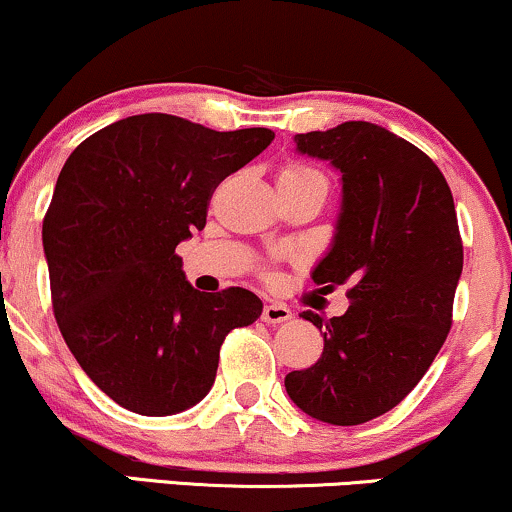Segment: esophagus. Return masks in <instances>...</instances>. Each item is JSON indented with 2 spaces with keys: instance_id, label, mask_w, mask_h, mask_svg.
<instances>
[{
  "instance_id": "esophagus-1",
  "label": "esophagus",
  "mask_w": 512,
  "mask_h": 512,
  "mask_svg": "<svg viewBox=\"0 0 512 512\" xmlns=\"http://www.w3.org/2000/svg\"><path fill=\"white\" fill-rule=\"evenodd\" d=\"M291 317H293V312L288 310L286 305H279V303L264 305V310H262V319L267 324H283V322H288Z\"/></svg>"
}]
</instances>
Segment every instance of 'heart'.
<instances>
[{"mask_svg":"<svg viewBox=\"0 0 512 512\" xmlns=\"http://www.w3.org/2000/svg\"><path fill=\"white\" fill-rule=\"evenodd\" d=\"M279 183H288V186H303V183H322V186H326L324 176L319 174L317 169H312V166H305V164H298V162H288L286 166H283L281 174H279Z\"/></svg>","mask_w":512,"mask_h":512,"instance_id":"heart-1","label":"heart"}]
</instances>
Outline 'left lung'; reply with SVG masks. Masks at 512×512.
Segmentation results:
<instances>
[{
	"mask_svg": "<svg viewBox=\"0 0 512 512\" xmlns=\"http://www.w3.org/2000/svg\"><path fill=\"white\" fill-rule=\"evenodd\" d=\"M295 143L343 174L334 248L312 279L324 293L346 286L350 307L300 315L324 331V350L286 374V391L315 420L353 427L396 408L432 367L453 324L463 238L441 169L396 133L346 121Z\"/></svg>",
	"mask_w": 512,
	"mask_h": 512,
	"instance_id": "left-lung-1",
	"label": "left lung"
}]
</instances>
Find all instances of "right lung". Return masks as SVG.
Here are the masks:
<instances>
[{
	"label": "right lung",
	"instance_id": "right-lung-1",
	"mask_svg": "<svg viewBox=\"0 0 512 512\" xmlns=\"http://www.w3.org/2000/svg\"><path fill=\"white\" fill-rule=\"evenodd\" d=\"M269 128L128 116L85 138L42 221L52 310L66 346L109 398L174 415L212 389L229 331L262 315L255 293H200L176 245L207 224L212 193L267 150Z\"/></svg>",
	"mask_w": 512,
	"mask_h": 512
}]
</instances>
